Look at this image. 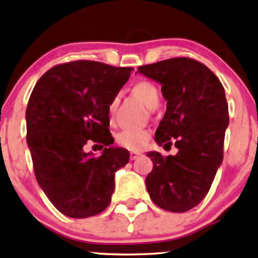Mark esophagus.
<instances>
[{"label":"esophagus","mask_w":258,"mask_h":258,"mask_svg":"<svg viewBox=\"0 0 258 258\" xmlns=\"http://www.w3.org/2000/svg\"><path fill=\"white\" fill-rule=\"evenodd\" d=\"M138 156H141V153H137V152L130 153V158H131V160H136L138 158Z\"/></svg>","instance_id":"1"}]
</instances>
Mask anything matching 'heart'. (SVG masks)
<instances>
[{"mask_svg": "<svg viewBox=\"0 0 258 258\" xmlns=\"http://www.w3.org/2000/svg\"><path fill=\"white\" fill-rule=\"evenodd\" d=\"M133 93L138 97L148 108L152 109L159 104L160 93L158 87L149 81H139L133 86ZM119 103V97H114L109 104V111L114 112ZM149 132L147 130H133L125 128L120 131L116 136V142L121 147L127 148L130 150H141L146 147L149 141Z\"/></svg>", "mask_w": 258, "mask_h": 258, "instance_id": "1", "label": "heart"}]
</instances>
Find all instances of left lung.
<instances>
[{
  "instance_id": "1",
  "label": "left lung",
  "mask_w": 258,
  "mask_h": 258,
  "mask_svg": "<svg viewBox=\"0 0 258 258\" xmlns=\"http://www.w3.org/2000/svg\"><path fill=\"white\" fill-rule=\"evenodd\" d=\"M161 85L167 108L155 132L159 146H172L176 155H147L154 166L147 176L150 198L161 209L185 212L203 201L223 161L229 125L226 93L209 68L190 58H171L138 68Z\"/></svg>"
}]
</instances>
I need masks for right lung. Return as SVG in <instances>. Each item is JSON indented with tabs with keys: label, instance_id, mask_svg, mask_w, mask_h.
<instances>
[{
	"label": "right lung",
	"instance_id": "add662e5",
	"mask_svg": "<svg viewBox=\"0 0 258 258\" xmlns=\"http://www.w3.org/2000/svg\"><path fill=\"white\" fill-rule=\"evenodd\" d=\"M132 68L76 60L44 73L26 108V142L38 185L58 211L72 218L96 216L108 207L115 172L130 153L112 147L109 104L128 81ZM102 144V155L83 149Z\"/></svg>",
	"mask_w": 258,
	"mask_h": 258
}]
</instances>
